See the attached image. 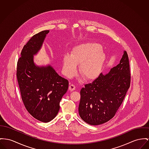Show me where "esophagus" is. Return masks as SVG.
Instances as JSON below:
<instances>
[{
    "mask_svg": "<svg viewBox=\"0 0 149 149\" xmlns=\"http://www.w3.org/2000/svg\"><path fill=\"white\" fill-rule=\"evenodd\" d=\"M76 89V86L75 85H74L73 84H70V86H69V89L70 91H73L74 90Z\"/></svg>",
    "mask_w": 149,
    "mask_h": 149,
    "instance_id": "obj_1",
    "label": "esophagus"
}]
</instances>
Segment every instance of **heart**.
<instances>
[{"instance_id": "heart-1", "label": "heart", "mask_w": 149, "mask_h": 149, "mask_svg": "<svg viewBox=\"0 0 149 149\" xmlns=\"http://www.w3.org/2000/svg\"><path fill=\"white\" fill-rule=\"evenodd\" d=\"M105 60L106 55L99 44L81 43L73 47L70 55L64 56L63 72L67 77H71L76 74L77 65L79 64L80 74L85 79H93L99 75Z\"/></svg>"}]
</instances>
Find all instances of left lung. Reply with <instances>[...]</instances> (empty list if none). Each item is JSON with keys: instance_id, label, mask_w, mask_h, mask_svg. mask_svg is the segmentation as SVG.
Wrapping results in <instances>:
<instances>
[{"instance_id": "8db88e82", "label": "left lung", "mask_w": 149, "mask_h": 149, "mask_svg": "<svg viewBox=\"0 0 149 149\" xmlns=\"http://www.w3.org/2000/svg\"><path fill=\"white\" fill-rule=\"evenodd\" d=\"M130 77L129 58L125 51L119 64L109 73H100L81 90V118L90 125H98L113 118L130 87Z\"/></svg>"}]
</instances>
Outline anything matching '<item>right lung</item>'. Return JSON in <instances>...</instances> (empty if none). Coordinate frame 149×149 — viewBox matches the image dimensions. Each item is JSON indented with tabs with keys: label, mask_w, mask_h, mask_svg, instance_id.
<instances>
[{
	"label": "right lung",
	"mask_w": 149,
	"mask_h": 149,
	"mask_svg": "<svg viewBox=\"0 0 149 149\" xmlns=\"http://www.w3.org/2000/svg\"><path fill=\"white\" fill-rule=\"evenodd\" d=\"M49 30L34 35L24 45L17 61L16 76L24 104L30 115L43 123L58 114L60 102L68 89L69 82L50 66L38 67L33 55L42 47Z\"/></svg>",
	"instance_id": "add662e5"
}]
</instances>
